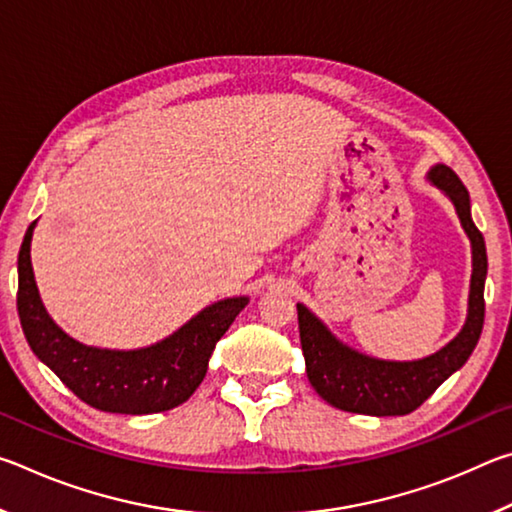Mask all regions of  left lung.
Here are the masks:
<instances>
[{
  "mask_svg": "<svg viewBox=\"0 0 512 512\" xmlns=\"http://www.w3.org/2000/svg\"><path fill=\"white\" fill-rule=\"evenodd\" d=\"M454 203L458 219L472 244V280L467 300V320L456 339L431 357L418 361H384L368 357L341 343L311 311L298 302L300 345L305 354L309 384L336 409L363 415H406L429 400L443 381L470 359L479 343L488 275V253L483 235L472 221L470 194L456 173L436 164L427 176Z\"/></svg>",
  "mask_w": 512,
  "mask_h": 512,
  "instance_id": "1",
  "label": "left lung"
}]
</instances>
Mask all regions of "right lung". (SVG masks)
I'll return each mask as SVG.
<instances>
[{
    "mask_svg": "<svg viewBox=\"0 0 512 512\" xmlns=\"http://www.w3.org/2000/svg\"><path fill=\"white\" fill-rule=\"evenodd\" d=\"M36 223L29 225L17 255V314L33 354L92 409L144 415L187 402L201 386L216 343L248 305V298L214 302L149 348L106 350L83 345L51 320L40 300L31 266Z\"/></svg>",
    "mask_w": 512,
    "mask_h": 512,
    "instance_id": "1",
    "label": "right lung"
}]
</instances>
